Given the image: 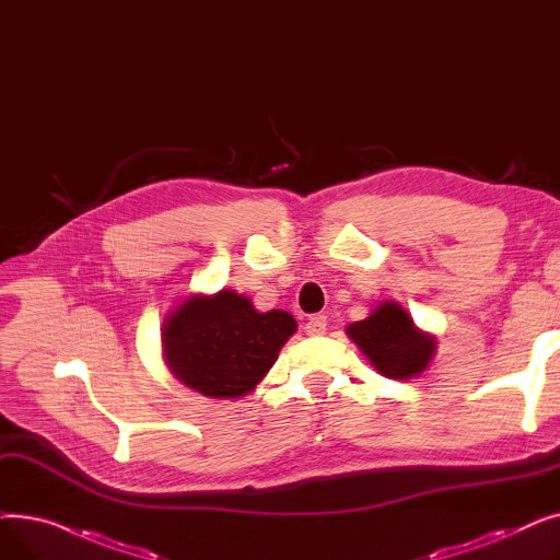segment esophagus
Returning <instances> with one entry per match:
<instances>
[{
  "mask_svg": "<svg viewBox=\"0 0 560 560\" xmlns=\"http://www.w3.org/2000/svg\"><path fill=\"white\" fill-rule=\"evenodd\" d=\"M304 329H306L308 336H322V334L327 331V317H325V315H313V317H308Z\"/></svg>",
  "mask_w": 560,
  "mask_h": 560,
  "instance_id": "esophagus-1",
  "label": "esophagus"
}]
</instances>
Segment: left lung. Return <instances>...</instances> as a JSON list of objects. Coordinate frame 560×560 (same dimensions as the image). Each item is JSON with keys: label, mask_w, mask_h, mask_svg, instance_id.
<instances>
[{"label": "left lung", "mask_w": 560, "mask_h": 560, "mask_svg": "<svg viewBox=\"0 0 560 560\" xmlns=\"http://www.w3.org/2000/svg\"><path fill=\"white\" fill-rule=\"evenodd\" d=\"M376 372L390 378H413L427 370L435 338L422 334L410 315L395 302H381L370 317L347 327Z\"/></svg>", "instance_id": "8db88e82"}]
</instances>
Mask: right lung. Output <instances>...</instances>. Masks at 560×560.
<instances>
[{"mask_svg":"<svg viewBox=\"0 0 560 560\" xmlns=\"http://www.w3.org/2000/svg\"><path fill=\"white\" fill-rule=\"evenodd\" d=\"M298 322L285 311L258 313L245 295H195L163 322V357L184 386L213 399L252 393L270 372Z\"/></svg>","mask_w":560,"mask_h":560,"instance_id":"right-lung-1","label":"right lung"}]
</instances>
